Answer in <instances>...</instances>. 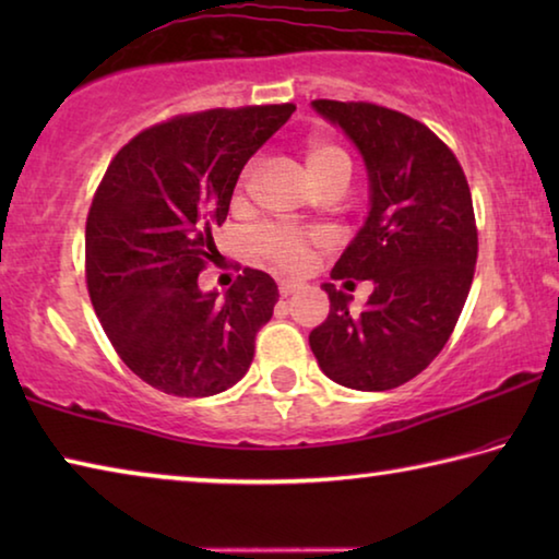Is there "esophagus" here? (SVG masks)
<instances>
[{
    "mask_svg": "<svg viewBox=\"0 0 559 559\" xmlns=\"http://www.w3.org/2000/svg\"><path fill=\"white\" fill-rule=\"evenodd\" d=\"M278 290H281L283 298H288V296H293V293H296V290H300V283H296V281H281V283H278Z\"/></svg>",
    "mask_w": 559,
    "mask_h": 559,
    "instance_id": "34e87169",
    "label": "esophagus"
}]
</instances>
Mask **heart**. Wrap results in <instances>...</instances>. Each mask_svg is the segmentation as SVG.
Returning <instances> with one entry per match:
<instances>
[{
    "instance_id": "heart-1",
    "label": "heart",
    "mask_w": 559,
    "mask_h": 559,
    "mask_svg": "<svg viewBox=\"0 0 559 559\" xmlns=\"http://www.w3.org/2000/svg\"><path fill=\"white\" fill-rule=\"evenodd\" d=\"M302 165H306L310 179H313L320 192L328 189H345L349 177H353V157L347 150L335 143V140L313 135L302 145ZM253 163L246 165L239 179V192L236 200H241L243 189L249 185L253 175ZM253 251L261 259L276 263L278 269L288 273H302L313 259L318 257L320 249L328 246V236L318 229H293V226H263L251 239Z\"/></svg>"
}]
</instances>
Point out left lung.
<instances>
[{
  "label": "left lung",
  "mask_w": 559,
  "mask_h": 559,
  "mask_svg": "<svg viewBox=\"0 0 559 559\" xmlns=\"http://www.w3.org/2000/svg\"><path fill=\"white\" fill-rule=\"evenodd\" d=\"M365 157L370 216L330 276L372 281L362 313L325 283L330 313L310 349L330 380L394 390L427 370L456 328L478 259L471 189L456 155L424 122L365 100H313Z\"/></svg>",
  "instance_id": "obj_1"
}]
</instances>
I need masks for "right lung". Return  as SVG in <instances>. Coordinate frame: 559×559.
<instances>
[{"label":"right lung","mask_w":559,"mask_h":559,"mask_svg":"<svg viewBox=\"0 0 559 559\" xmlns=\"http://www.w3.org/2000/svg\"><path fill=\"white\" fill-rule=\"evenodd\" d=\"M296 110L214 108L138 132L118 150L86 219V283L103 330L140 380L212 396L249 370L278 286L243 269L224 300L200 290L243 165Z\"/></svg>","instance_id":"obj_1"}]
</instances>
